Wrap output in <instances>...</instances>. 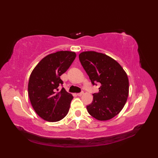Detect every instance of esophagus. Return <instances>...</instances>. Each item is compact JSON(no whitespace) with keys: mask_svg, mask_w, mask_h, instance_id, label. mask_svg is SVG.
Instances as JSON below:
<instances>
[{"mask_svg":"<svg viewBox=\"0 0 158 158\" xmlns=\"http://www.w3.org/2000/svg\"><path fill=\"white\" fill-rule=\"evenodd\" d=\"M83 94H84V93H83V92H80V93H78V94H77V95L79 96H82V95Z\"/></svg>","mask_w":158,"mask_h":158,"instance_id":"34e87169","label":"esophagus"}]
</instances>
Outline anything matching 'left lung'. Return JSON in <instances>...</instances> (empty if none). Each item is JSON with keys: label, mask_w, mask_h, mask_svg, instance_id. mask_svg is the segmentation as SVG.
Returning <instances> with one entry per match:
<instances>
[{"label": "left lung", "mask_w": 158, "mask_h": 158, "mask_svg": "<svg viewBox=\"0 0 158 158\" xmlns=\"http://www.w3.org/2000/svg\"><path fill=\"white\" fill-rule=\"evenodd\" d=\"M80 62L93 85L101 84L87 110L95 119L106 121L118 114L127 101L129 81L125 70L116 60L102 53L83 52Z\"/></svg>", "instance_id": "obj_1"}]
</instances>
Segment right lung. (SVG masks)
<instances>
[{
	"instance_id": "right-lung-1",
	"label": "right lung",
	"mask_w": 158,
	"mask_h": 158,
	"mask_svg": "<svg viewBox=\"0 0 158 158\" xmlns=\"http://www.w3.org/2000/svg\"><path fill=\"white\" fill-rule=\"evenodd\" d=\"M76 58V53L60 51L43 58L30 76L28 92L31 105L37 115L48 122L62 119L68 113L72 94L62 88L60 79Z\"/></svg>"
}]
</instances>
